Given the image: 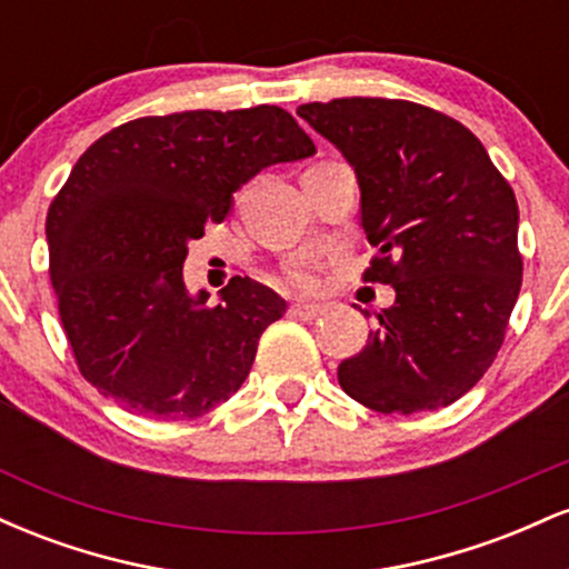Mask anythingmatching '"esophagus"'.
Wrapping results in <instances>:
<instances>
[{"label": "esophagus", "mask_w": 569, "mask_h": 569, "mask_svg": "<svg viewBox=\"0 0 569 569\" xmlns=\"http://www.w3.org/2000/svg\"><path fill=\"white\" fill-rule=\"evenodd\" d=\"M289 312L293 318H299V321H316V318H321L326 312L323 305H305V302H297L289 307Z\"/></svg>", "instance_id": "34e87169"}]
</instances>
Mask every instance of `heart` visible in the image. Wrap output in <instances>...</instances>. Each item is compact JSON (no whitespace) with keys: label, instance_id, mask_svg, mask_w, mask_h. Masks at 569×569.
<instances>
[{"label":"heart","instance_id":"heart-1","mask_svg":"<svg viewBox=\"0 0 569 569\" xmlns=\"http://www.w3.org/2000/svg\"><path fill=\"white\" fill-rule=\"evenodd\" d=\"M321 259L316 257H297L283 267V278L289 280L293 289L316 291L321 286Z\"/></svg>","mask_w":569,"mask_h":569}]
</instances>
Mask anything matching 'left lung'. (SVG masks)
<instances>
[{"label":"left lung","mask_w":569,"mask_h":569,"mask_svg":"<svg viewBox=\"0 0 569 569\" xmlns=\"http://www.w3.org/2000/svg\"><path fill=\"white\" fill-rule=\"evenodd\" d=\"M297 114L356 168L377 248L363 280L396 289L367 348L339 363V385L382 415L447 407L492 367L519 297L511 184L471 130L422 103L358 96Z\"/></svg>","instance_id":"1"}]
</instances>
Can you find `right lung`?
Listing matches in <instances>:
<instances>
[{
	"instance_id": "add662e5",
	"label": "right lung",
	"mask_w": 569,
	"mask_h": 569,
	"mask_svg": "<svg viewBox=\"0 0 569 569\" xmlns=\"http://www.w3.org/2000/svg\"><path fill=\"white\" fill-rule=\"evenodd\" d=\"M316 143L280 107L139 117L103 133L48 211L50 280L80 375L149 420H198L251 371L276 291L232 278L221 305L187 291V243L221 224L232 192Z\"/></svg>"
}]
</instances>
